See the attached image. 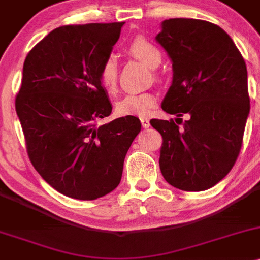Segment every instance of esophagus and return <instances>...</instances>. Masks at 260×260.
<instances>
[{"label":"esophagus","mask_w":260,"mask_h":260,"mask_svg":"<svg viewBox=\"0 0 260 260\" xmlns=\"http://www.w3.org/2000/svg\"><path fill=\"white\" fill-rule=\"evenodd\" d=\"M140 121H141L142 127H145V129L150 126V120L147 118H140Z\"/></svg>","instance_id":"obj_1"}]
</instances>
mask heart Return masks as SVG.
Returning a JSON list of instances; mask_svg holds the SVG:
<instances>
[{
	"mask_svg": "<svg viewBox=\"0 0 260 260\" xmlns=\"http://www.w3.org/2000/svg\"><path fill=\"white\" fill-rule=\"evenodd\" d=\"M129 52L150 68L160 66L162 55L157 47L153 46L144 37L135 38L129 44ZM99 79L102 85L108 91H114L118 82V66L114 57H109L100 68ZM156 104V98L151 93L127 94L118 103V113L120 115L147 116Z\"/></svg>",
	"mask_w": 260,
	"mask_h": 260,
	"instance_id": "heart-1",
	"label": "heart"
}]
</instances>
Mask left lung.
<instances>
[{
  "label": "left lung",
  "instance_id": "1",
  "mask_svg": "<svg viewBox=\"0 0 260 260\" xmlns=\"http://www.w3.org/2000/svg\"><path fill=\"white\" fill-rule=\"evenodd\" d=\"M161 28L156 41L174 71L161 108L171 115L188 114V119L150 120L162 136L160 169L176 188L205 191L228 175L241 151L250 110L247 66L217 24L170 18Z\"/></svg>",
  "mask_w": 260,
  "mask_h": 260
}]
</instances>
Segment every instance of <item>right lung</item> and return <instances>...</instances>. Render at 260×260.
I'll return each mask as SVG.
<instances>
[{
	"label": "right lung",
	"mask_w": 260,
	"mask_h": 260,
	"mask_svg": "<svg viewBox=\"0 0 260 260\" xmlns=\"http://www.w3.org/2000/svg\"><path fill=\"white\" fill-rule=\"evenodd\" d=\"M124 22L63 26L27 54L16 111L35 169L75 200L105 196L120 183L127 150L141 130L136 116L98 125L111 114L100 68Z\"/></svg>",
	"instance_id": "right-lung-1"
}]
</instances>
